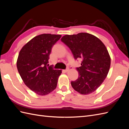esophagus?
Listing matches in <instances>:
<instances>
[{
  "mask_svg": "<svg viewBox=\"0 0 129 129\" xmlns=\"http://www.w3.org/2000/svg\"><path fill=\"white\" fill-rule=\"evenodd\" d=\"M69 68H67L66 69H64V70H63V71L65 72V73H67L68 71H69Z\"/></svg>",
  "mask_w": 129,
  "mask_h": 129,
  "instance_id": "esophagus-1",
  "label": "esophagus"
}]
</instances>
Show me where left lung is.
<instances>
[{
	"mask_svg": "<svg viewBox=\"0 0 129 129\" xmlns=\"http://www.w3.org/2000/svg\"><path fill=\"white\" fill-rule=\"evenodd\" d=\"M61 41L71 50L74 58H81L77 67L79 77L72 81L74 89L82 95L95 91L106 78L111 59L108 50L99 38L87 33L66 35Z\"/></svg>",
	"mask_w": 129,
	"mask_h": 129,
	"instance_id": "obj_1",
	"label": "left lung"
}]
</instances>
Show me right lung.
Masks as SVG:
<instances>
[{"label":"right lung","instance_id":"1","mask_svg":"<svg viewBox=\"0 0 129 129\" xmlns=\"http://www.w3.org/2000/svg\"><path fill=\"white\" fill-rule=\"evenodd\" d=\"M61 37V35H39L27 42L19 52L18 72L26 86L39 95H47L56 87L62 71L54 69L48 63L53 46Z\"/></svg>","mask_w":129,"mask_h":129}]
</instances>
